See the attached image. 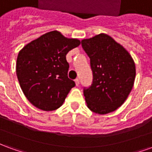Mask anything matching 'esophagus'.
<instances>
[{
  "instance_id": "34e87169",
  "label": "esophagus",
  "mask_w": 152,
  "mask_h": 152,
  "mask_svg": "<svg viewBox=\"0 0 152 152\" xmlns=\"http://www.w3.org/2000/svg\"><path fill=\"white\" fill-rule=\"evenodd\" d=\"M75 83H76V86H79V84H80V80L78 78H76V80H75Z\"/></svg>"
}]
</instances>
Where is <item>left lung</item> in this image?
Listing matches in <instances>:
<instances>
[{
    "mask_svg": "<svg viewBox=\"0 0 152 152\" xmlns=\"http://www.w3.org/2000/svg\"><path fill=\"white\" fill-rule=\"evenodd\" d=\"M90 58L93 83L84 89L88 108L99 115L115 111L127 99L136 76L135 63L129 53L104 33L81 40Z\"/></svg>",
    "mask_w": 152,
    "mask_h": 152,
    "instance_id": "obj_1",
    "label": "left lung"
}]
</instances>
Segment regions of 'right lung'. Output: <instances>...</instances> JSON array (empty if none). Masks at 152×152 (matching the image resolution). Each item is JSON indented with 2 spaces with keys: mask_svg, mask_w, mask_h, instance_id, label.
<instances>
[{
  "mask_svg": "<svg viewBox=\"0 0 152 152\" xmlns=\"http://www.w3.org/2000/svg\"><path fill=\"white\" fill-rule=\"evenodd\" d=\"M78 39L52 31L27 44L18 54L16 74L23 92L31 104L42 111L59 108L76 86L67 76L70 50L79 46Z\"/></svg>",
  "mask_w": 152,
  "mask_h": 152,
  "instance_id": "add662e5",
  "label": "right lung"
}]
</instances>
